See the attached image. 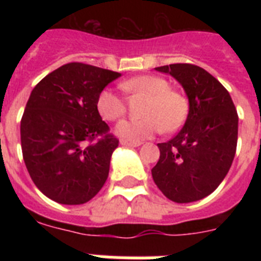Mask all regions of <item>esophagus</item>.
Listing matches in <instances>:
<instances>
[{
  "mask_svg": "<svg viewBox=\"0 0 261 261\" xmlns=\"http://www.w3.org/2000/svg\"><path fill=\"white\" fill-rule=\"evenodd\" d=\"M120 143L123 146H128V147H137L141 145V142H137V141H128V139H120Z\"/></svg>",
  "mask_w": 261,
  "mask_h": 261,
  "instance_id": "esophagus-1",
  "label": "esophagus"
}]
</instances>
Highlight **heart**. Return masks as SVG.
<instances>
[{
	"instance_id": "1",
	"label": "heart",
	"mask_w": 261,
	"mask_h": 261,
	"mask_svg": "<svg viewBox=\"0 0 261 261\" xmlns=\"http://www.w3.org/2000/svg\"><path fill=\"white\" fill-rule=\"evenodd\" d=\"M123 90L131 96H145L141 107L143 118L123 120L115 131L119 137L128 141L150 138L163 130L173 133L186 122L190 111L188 98L182 92L169 87L168 80L160 75H138L122 84ZM97 111L110 122L122 119L127 114V104L119 94L104 89L97 97Z\"/></svg>"
}]
</instances>
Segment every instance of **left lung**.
I'll return each instance as SVG.
<instances>
[{
  "mask_svg": "<svg viewBox=\"0 0 261 261\" xmlns=\"http://www.w3.org/2000/svg\"><path fill=\"white\" fill-rule=\"evenodd\" d=\"M181 84L190 101L186 124L171 141L159 143L151 169L155 186L169 200L190 203L206 198L222 182L234 159L239 115L218 80L191 63L155 67Z\"/></svg>",
  "mask_w": 261,
  "mask_h": 261,
  "instance_id": "8db88e82",
  "label": "left lung"
}]
</instances>
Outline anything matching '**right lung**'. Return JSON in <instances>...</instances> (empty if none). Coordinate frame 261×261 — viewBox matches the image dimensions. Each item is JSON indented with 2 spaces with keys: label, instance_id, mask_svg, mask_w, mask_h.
Listing matches in <instances>:
<instances>
[{
  "label": "right lung",
  "instance_id": "obj_1",
  "mask_svg": "<svg viewBox=\"0 0 261 261\" xmlns=\"http://www.w3.org/2000/svg\"><path fill=\"white\" fill-rule=\"evenodd\" d=\"M120 73L71 62L47 74L22 114V159L32 181L61 204H83L107 181L119 139L97 111L102 89Z\"/></svg>",
  "mask_w": 261,
  "mask_h": 261
}]
</instances>
